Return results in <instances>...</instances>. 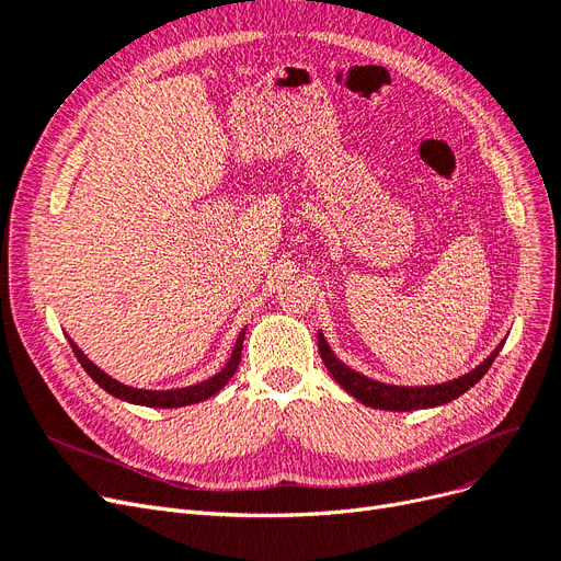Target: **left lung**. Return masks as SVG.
Instances as JSON below:
<instances>
[{
  "label": "left lung",
  "mask_w": 561,
  "mask_h": 561,
  "mask_svg": "<svg viewBox=\"0 0 561 561\" xmlns=\"http://www.w3.org/2000/svg\"><path fill=\"white\" fill-rule=\"evenodd\" d=\"M502 346H504V340L496 344V348L481 365H476L471 371H467V375L453 379V381L437 383V386H396V383H383L377 379H369V377L360 375V371L344 365L333 354V348L328 346L323 333L319 330L321 358H323V365L328 367L330 375H333V379L348 392V396H354L365 407L383 409V411H416V409H432V407H442L446 402H453L455 398H460L462 392H467L471 386H476L485 377V371L494 363Z\"/></svg>",
  "instance_id": "1"
}]
</instances>
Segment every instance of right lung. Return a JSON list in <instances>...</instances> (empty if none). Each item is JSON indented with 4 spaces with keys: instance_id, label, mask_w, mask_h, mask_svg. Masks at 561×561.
<instances>
[{
    "instance_id": "1",
    "label": "right lung",
    "mask_w": 561,
    "mask_h": 561,
    "mask_svg": "<svg viewBox=\"0 0 561 561\" xmlns=\"http://www.w3.org/2000/svg\"><path fill=\"white\" fill-rule=\"evenodd\" d=\"M244 333L247 328H242V333L238 335L233 351H231V358L221 367V371H217L215 377L205 379L201 383L194 386H186V388H173V390H145V388H131V386H124L117 379L108 377L106 371L101 367H96L82 351L78 348V344L73 340H69L73 354L78 358V363L82 365V369L88 371V375L103 388L106 392H111L113 398H119L124 402H131V404H140V407H154V409H178V407H190L203 400H210L213 396L231 381V377L236 375V369L240 365L242 358V342H244Z\"/></svg>"
}]
</instances>
